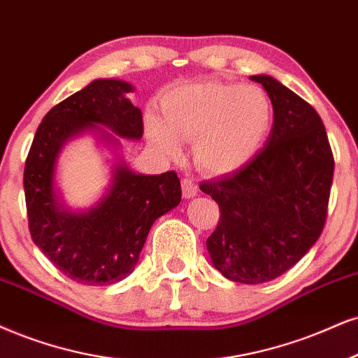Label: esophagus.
Listing matches in <instances>:
<instances>
[{
  "instance_id": "obj_1",
  "label": "esophagus",
  "mask_w": 358,
  "mask_h": 358,
  "mask_svg": "<svg viewBox=\"0 0 358 358\" xmlns=\"http://www.w3.org/2000/svg\"><path fill=\"white\" fill-rule=\"evenodd\" d=\"M182 194L184 197H187V199L189 197H194L197 194V184L189 178L182 179Z\"/></svg>"
}]
</instances>
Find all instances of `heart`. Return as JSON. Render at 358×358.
Wrapping results in <instances>:
<instances>
[{
  "label": "heart",
  "instance_id": "heart-1",
  "mask_svg": "<svg viewBox=\"0 0 358 358\" xmlns=\"http://www.w3.org/2000/svg\"><path fill=\"white\" fill-rule=\"evenodd\" d=\"M161 119L145 117V136L159 152L180 154L194 143L197 166L229 174L252 161L266 144L273 121L272 103L257 86L194 83L171 90L161 103Z\"/></svg>",
  "mask_w": 358,
  "mask_h": 358
}]
</instances>
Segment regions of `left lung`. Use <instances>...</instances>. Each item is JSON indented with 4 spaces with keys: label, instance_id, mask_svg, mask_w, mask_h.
Returning a JSON list of instances; mask_svg holds the SVG:
<instances>
[{
    "label": "left lung",
    "instance_id": "8db88e82",
    "mask_svg": "<svg viewBox=\"0 0 358 358\" xmlns=\"http://www.w3.org/2000/svg\"><path fill=\"white\" fill-rule=\"evenodd\" d=\"M273 108L268 139L244 167L201 184L220 219L206 245L229 280L262 284L294 267L320 237L334 156L314 108L266 74L250 76Z\"/></svg>",
    "mask_w": 358,
    "mask_h": 358
}]
</instances>
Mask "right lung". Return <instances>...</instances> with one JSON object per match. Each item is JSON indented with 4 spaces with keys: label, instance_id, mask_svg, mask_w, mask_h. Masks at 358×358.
<instances>
[{
    "label": "right lung",
    "instance_id": "obj_1",
    "mask_svg": "<svg viewBox=\"0 0 358 358\" xmlns=\"http://www.w3.org/2000/svg\"><path fill=\"white\" fill-rule=\"evenodd\" d=\"M132 91L121 79H96L61 101L43 117L26 159L31 239L78 284L111 285L131 275L154 220L174 209L182 196L174 171L138 174L121 157L103 197L90 209H68L57 192V159L71 139L92 132L119 149V138H143V114L127 99Z\"/></svg>",
    "mask_w": 358,
    "mask_h": 358
}]
</instances>
